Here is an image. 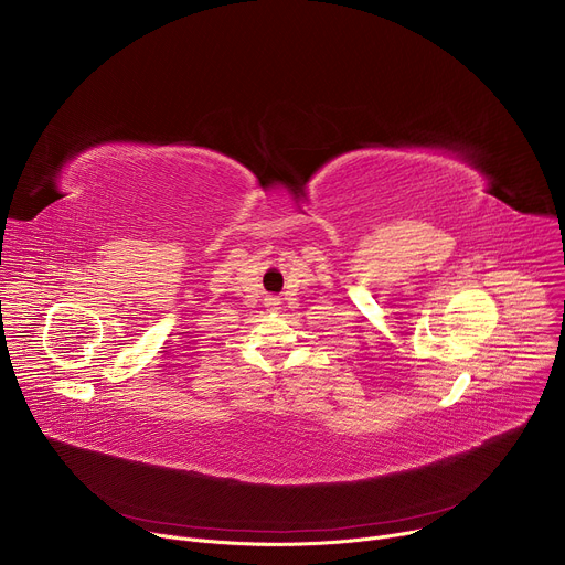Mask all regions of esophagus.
Here are the masks:
<instances>
[{
    "label": "esophagus",
    "instance_id": "esophagus-1",
    "mask_svg": "<svg viewBox=\"0 0 565 565\" xmlns=\"http://www.w3.org/2000/svg\"><path fill=\"white\" fill-rule=\"evenodd\" d=\"M268 308H270V310H277V308H279V301L270 299V301H268Z\"/></svg>",
    "mask_w": 565,
    "mask_h": 565
}]
</instances>
